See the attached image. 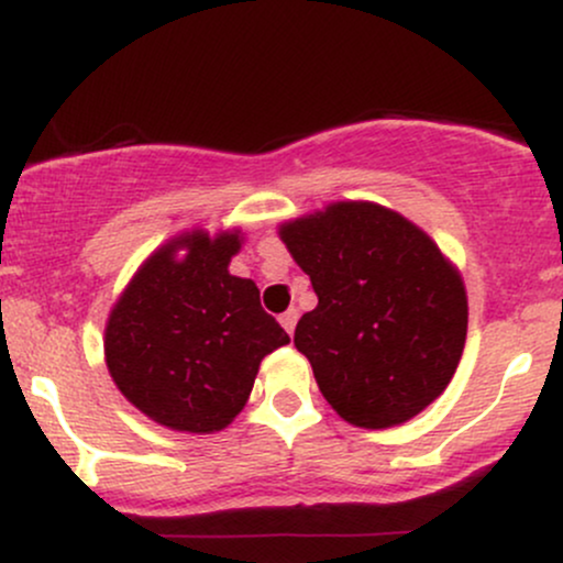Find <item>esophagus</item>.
<instances>
[{
    "label": "esophagus",
    "instance_id": "obj_1",
    "mask_svg": "<svg viewBox=\"0 0 563 563\" xmlns=\"http://www.w3.org/2000/svg\"><path fill=\"white\" fill-rule=\"evenodd\" d=\"M296 322H299V312H296V309H288V312L280 314V325L286 328L288 335L296 331Z\"/></svg>",
    "mask_w": 563,
    "mask_h": 563
}]
</instances>
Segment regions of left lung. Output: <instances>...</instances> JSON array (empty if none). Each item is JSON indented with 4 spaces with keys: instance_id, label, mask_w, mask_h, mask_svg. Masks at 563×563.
I'll use <instances>...</instances> for the list:
<instances>
[{
    "instance_id": "left-lung-1",
    "label": "left lung",
    "mask_w": 563,
    "mask_h": 563,
    "mask_svg": "<svg viewBox=\"0 0 563 563\" xmlns=\"http://www.w3.org/2000/svg\"><path fill=\"white\" fill-rule=\"evenodd\" d=\"M318 307L294 344L322 397L363 429L410 421L461 363L468 303L461 275L426 232L376 203H333L280 228Z\"/></svg>"
}]
</instances>
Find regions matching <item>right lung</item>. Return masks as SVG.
Returning a JSON list of instances; mask_svg holds the SVG:
<instances>
[{"instance_id":"add662e5","label":"right lung","mask_w":563,"mask_h":563,"mask_svg":"<svg viewBox=\"0 0 563 563\" xmlns=\"http://www.w3.org/2000/svg\"><path fill=\"white\" fill-rule=\"evenodd\" d=\"M179 244L190 247L183 263ZM238 232L183 235L129 283L106 328V363L121 394L161 426L224 429L243 410L260 363L288 344L254 280L228 273Z\"/></svg>"}]
</instances>
